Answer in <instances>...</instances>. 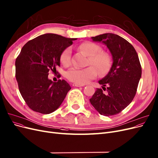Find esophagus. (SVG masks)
I'll return each instance as SVG.
<instances>
[{
  "mask_svg": "<svg viewBox=\"0 0 158 158\" xmlns=\"http://www.w3.org/2000/svg\"><path fill=\"white\" fill-rule=\"evenodd\" d=\"M73 86H75V87H82L84 86V85H81V84H73Z\"/></svg>",
  "mask_w": 158,
  "mask_h": 158,
  "instance_id": "obj_1",
  "label": "esophagus"
}]
</instances>
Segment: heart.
Here are the masks:
<instances>
[{"label": "heart", "instance_id": "1", "mask_svg": "<svg viewBox=\"0 0 158 158\" xmlns=\"http://www.w3.org/2000/svg\"><path fill=\"white\" fill-rule=\"evenodd\" d=\"M80 50L89 56L88 64H93L101 74H105L111 65V59L109 54L105 52H100L101 47L95 43L85 42L79 46ZM71 48H67L62 52L60 61L64 66L67 67L70 63ZM97 70L93 66L85 69L71 68L65 73V77L72 82L78 84H87L97 77Z\"/></svg>", "mask_w": 158, "mask_h": 158}]
</instances>
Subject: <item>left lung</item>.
I'll return each mask as SVG.
<instances>
[{"label": "left lung", "instance_id": "8db88e82", "mask_svg": "<svg viewBox=\"0 0 158 158\" xmlns=\"http://www.w3.org/2000/svg\"><path fill=\"white\" fill-rule=\"evenodd\" d=\"M91 39L106 46L112 55V64L108 73L99 80L107 93L97 88L89 101L101 115H115L131 102L136 94L142 74L139 56L133 46L119 35L105 33Z\"/></svg>", "mask_w": 158, "mask_h": 158}]
</instances>
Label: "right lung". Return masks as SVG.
Masks as SVG:
<instances>
[{"label":"right lung","instance_id":"right-lung-1","mask_svg":"<svg viewBox=\"0 0 158 158\" xmlns=\"http://www.w3.org/2000/svg\"><path fill=\"white\" fill-rule=\"evenodd\" d=\"M77 39L46 33L21 49L15 60V77L21 96L32 110L48 114L62 104L71 88L64 80L48 79L49 71H56L62 52Z\"/></svg>","mask_w":158,"mask_h":158}]
</instances>
